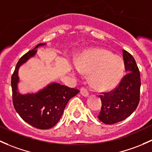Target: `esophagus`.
<instances>
[{"mask_svg":"<svg viewBox=\"0 0 152 152\" xmlns=\"http://www.w3.org/2000/svg\"><path fill=\"white\" fill-rule=\"evenodd\" d=\"M80 93L81 95H83L84 97H87L89 95V92L87 89L84 88V87H81L80 89Z\"/></svg>","mask_w":152,"mask_h":152,"instance_id":"34e87169","label":"esophagus"}]
</instances>
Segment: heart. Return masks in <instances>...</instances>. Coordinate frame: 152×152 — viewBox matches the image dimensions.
Instances as JSON below:
<instances>
[{
  "mask_svg": "<svg viewBox=\"0 0 152 152\" xmlns=\"http://www.w3.org/2000/svg\"><path fill=\"white\" fill-rule=\"evenodd\" d=\"M76 67L90 73L92 85L99 90H111L119 84L124 71V60L106 49H95L81 55Z\"/></svg>",
  "mask_w": 152,
  "mask_h": 152,
  "instance_id": "obj_1",
  "label": "heart"
}]
</instances>
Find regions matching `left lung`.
Segmentation results:
<instances>
[{"instance_id":"8db88e82","label":"left lung","mask_w":152,"mask_h":152,"mask_svg":"<svg viewBox=\"0 0 152 152\" xmlns=\"http://www.w3.org/2000/svg\"><path fill=\"white\" fill-rule=\"evenodd\" d=\"M122 52L127 73L114 89L100 95L102 107L97 118L106 124L119 122L130 116L140 101L139 69L134 57L126 50Z\"/></svg>"}]
</instances>
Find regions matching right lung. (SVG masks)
Masks as SVG:
<instances>
[{"label":"right lung","instance_id":"1","mask_svg":"<svg viewBox=\"0 0 152 152\" xmlns=\"http://www.w3.org/2000/svg\"><path fill=\"white\" fill-rule=\"evenodd\" d=\"M45 44H38L22 56L12 76V100L16 111L25 122L41 130H47L54 127L61 118L68 100L79 92V89L55 82L36 93L22 95L19 92L17 89L19 68L36 55L38 47Z\"/></svg>","mask_w":152,"mask_h":152}]
</instances>
